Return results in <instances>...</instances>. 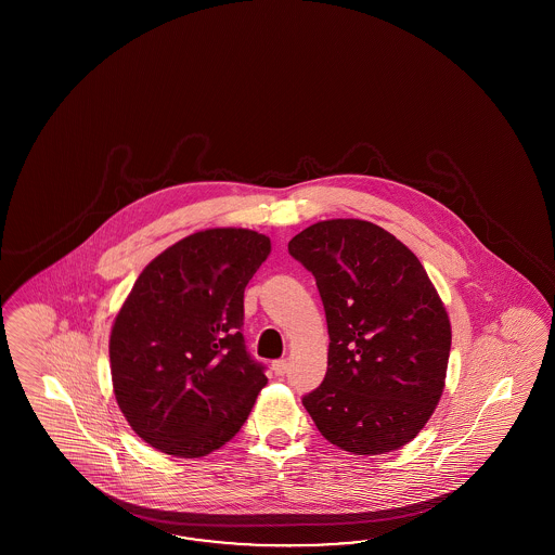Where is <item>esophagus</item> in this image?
I'll return each instance as SVG.
<instances>
[{"label":"esophagus","mask_w":555,"mask_h":555,"mask_svg":"<svg viewBox=\"0 0 555 555\" xmlns=\"http://www.w3.org/2000/svg\"><path fill=\"white\" fill-rule=\"evenodd\" d=\"M286 369H288V364H286V360H274L272 362V372L276 374V376H285Z\"/></svg>","instance_id":"1"}]
</instances>
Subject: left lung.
Returning <instances> with one entry per match:
<instances>
[{"label":"left lung","mask_w":555,"mask_h":555,"mask_svg":"<svg viewBox=\"0 0 555 555\" xmlns=\"http://www.w3.org/2000/svg\"><path fill=\"white\" fill-rule=\"evenodd\" d=\"M288 254L315 276L330 334L307 413L346 452L399 450L443 392L452 327L436 286L403 242L362 219L313 223Z\"/></svg>","instance_id":"left-lung-1"}]
</instances>
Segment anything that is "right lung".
<instances>
[{
	"label": "right lung",
	"instance_id": "1",
	"mask_svg": "<svg viewBox=\"0 0 555 555\" xmlns=\"http://www.w3.org/2000/svg\"><path fill=\"white\" fill-rule=\"evenodd\" d=\"M267 235L216 228L186 235L138 276L109 337L114 392L149 446L202 457L240 431L267 385L244 344V288Z\"/></svg>",
	"mask_w": 555,
	"mask_h": 555
}]
</instances>
